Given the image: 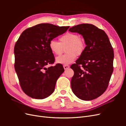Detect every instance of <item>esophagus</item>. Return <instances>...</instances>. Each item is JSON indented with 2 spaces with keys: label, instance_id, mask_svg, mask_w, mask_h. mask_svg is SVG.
Returning <instances> with one entry per match:
<instances>
[{
  "label": "esophagus",
  "instance_id": "1",
  "mask_svg": "<svg viewBox=\"0 0 126 126\" xmlns=\"http://www.w3.org/2000/svg\"><path fill=\"white\" fill-rule=\"evenodd\" d=\"M69 68V66H68V65H64L63 66V68L64 70H66V69H68Z\"/></svg>",
  "mask_w": 126,
  "mask_h": 126
}]
</instances>
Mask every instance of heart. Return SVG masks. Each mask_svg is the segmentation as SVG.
Returning <instances> with one entry per match:
<instances>
[{"label":"heart","instance_id":"b5f03b06","mask_svg":"<svg viewBox=\"0 0 126 126\" xmlns=\"http://www.w3.org/2000/svg\"><path fill=\"white\" fill-rule=\"evenodd\" d=\"M49 47L53 54L56 56L62 55L66 48L67 54L57 57L56 63H57L69 64L73 63L77 58L83 54L86 48L85 41L77 33L68 32L59 38V43L55 39L49 42Z\"/></svg>","mask_w":126,"mask_h":126}]
</instances>
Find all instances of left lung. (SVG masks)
Returning a JSON list of instances; mask_svg holds the SVG:
<instances>
[{"instance_id": "8db88e82", "label": "left lung", "mask_w": 126, "mask_h": 126, "mask_svg": "<svg viewBox=\"0 0 126 126\" xmlns=\"http://www.w3.org/2000/svg\"><path fill=\"white\" fill-rule=\"evenodd\" d=\"M69 31L82 36L86 45L83 54L70 67L74 71L71 80L72 92L81 100L94 99L107 88L112 74V46L104 30L92 24L78 25Z\"/></svg>"}]
</instances>
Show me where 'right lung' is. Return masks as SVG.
Returning <instances> with one entry per match:
<instances>
[{
  "instance_id": "obj_1",
  "label": "right lung",
  "mask_w": 126,
  "mask_h": 126,
  "mask_svg": "<svg viewBox=\"0 0 126 126\" xmlns=\"http://www.w3.org/2000/svg\"><path fill=\"white\" fill-rule=\"evenodd\" d=\"M69 26L40 24L22 32L14 48L15 69L21 89L30 97L43 99L54 91L64 72L62 64L46 67L55 62L50 41L65 32Z\"/></svg>"
}]
</instances>
